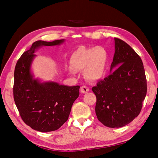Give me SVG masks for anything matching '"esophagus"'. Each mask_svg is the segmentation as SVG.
I'll return each instance as SVG.
<instances>
[{
    "label": "esophagus",
    "instance_id": "obj_1",
    "mask_svg": "<svg viewBox=\"0 0 158 158\" xmlns=\"http://www.w3.org/2000/svg\"><path fill=\"white\" fill-rule=\"evenodd\" d=\"M80 90H81V93L85 94V93H87V92H88L89 91V89L87 87V86L83 85L81 88V89H80Z\"/></svg>",
    "mask_w": 158,
    "mask_h": 158
}]
</instances>
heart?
Returning <instances> with one entry per match:
<instances>
[{"mask_svg":"<svg viewBox=\"0 0 158 158\" xmlns=\"http://www.w3.org/2000/svg\"><path fill=\"white\" fill-rule=\"evenodd\" d=\"M108 62V53L103 46L88 48L81 46L70 57V64L74 69H83V76L90 81H97L106 75ZM71 74L74 73L70 69Z\"/></svg>","mask_w":158,"mask_h":158,"instance_id":"heart-1","label":"heart"}]
</instances>
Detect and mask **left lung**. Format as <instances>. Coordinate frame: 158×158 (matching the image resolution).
<instances>
[{
    "mask_svg": "<svg viewBox=\"0 0 158 158\" xmlns=\"http://www.w3.org/2000/svg\"><path fill=\"white\" fill-rule=\"evenodd\" d=\"M114 43L110 74L92 89L98 120L112 128L124 127L139 115L147 89L140 56L123 40L114 38Z\"/></svg>",
    "mask_w": 158,
    "mask_h": 158,
    "instance_id": "left-lung-1",
    "label": "left lung"
}]
</instances>
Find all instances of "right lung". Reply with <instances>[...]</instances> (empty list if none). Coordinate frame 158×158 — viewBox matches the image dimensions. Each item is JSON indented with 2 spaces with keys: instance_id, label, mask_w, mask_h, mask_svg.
Returning a JSON list of instances; mask_svg holds the SVG:
<instances>
[{
  "instance_id": "right-lung-1",
  "label": "right lung",
  "mask_w": 158,
  "mask_h": 158,
  "mask_svg": "<svg viewBox=\"0 0 158 158\" xmlns=\"http://www.w3.org/2000/svg\"><path fill=\"white\" fill-rule=\"evenodd\" d=\"M65 40H38L23 52L14 70V98L22 119L34 130L55 131L67 121L71 107L79 95V85L68 86L34 77L31 65L35 52L44 46H57Z\"/></svg>"
}]
</instances>
